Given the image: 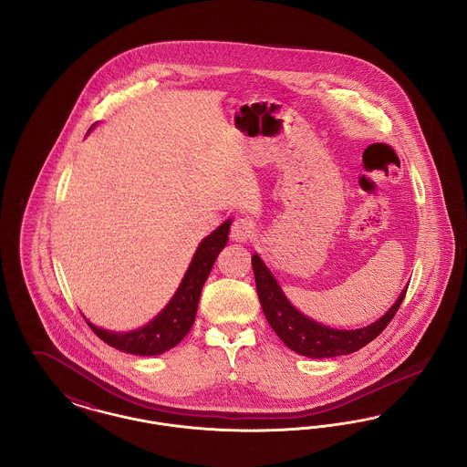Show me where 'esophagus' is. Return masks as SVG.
Returning a JSON list of instances; mask_svg holds the SVG:
<instances>
[{
	"mask_svg": "<svg viewBox=\"0 0 467 467\" xmlns=\"http://www.w3.org/2000/svg\"><path fill=\"white\" fill-rule=\"evenodd\" d=\"M254 231H255V225L252 221L240 217V219H234V223L231 225V238L238 244H244L254 236Z\"/></svg>",
	"mask_w": 467,
	"mask_h": 467,
	"instance_id": "obj_1",
	"label": "esophagus"
}]
</instances>
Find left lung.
Wrapping results in <instances>:
<instances>
[{"instance_id":"8db88e82","label":"left lung","mask_w":467,"mask_h":467,"mask_svg":"<svg viewBox=\"0 0 467 467\" xmlns=\"http://www.w3.org/2000/svg\"><path fill=\"white\" fill-rule=\"evenodd\" d=\"M252 267L259 301L269 326L290 350L311 358L347 356L366 347L390 324L408 290H402L396 305L375 324L356 331H339L317 324L315 320L296 310L257 255L252 257Z\"/></svg>"}]
</instances>
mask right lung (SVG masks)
<instances>
[{
  "mask_svg": "<svg viewBox=\"0 0 467 467\" xmlns=\"http://www.w3.org/2000/svg\"><path fill=\"white\" fill-rule=\"evenodd\" d=\"M229 225L231 221H225L221 227H217L210 236H206L201 242L177 294L150 324L131 333H110L92 326L89 320H86L92 333L113 348L134 356H159L173 348L185 337V334L191 331L196 320L201 289L212 271L217 255L227 244Z\"/></svg>",
  "mask_w": 467,
  "mask_h": 467,
  "instance_id": "right-lung-1",
  "label": "right lung"
}]
</instances>
